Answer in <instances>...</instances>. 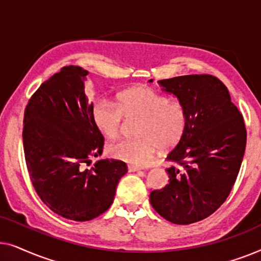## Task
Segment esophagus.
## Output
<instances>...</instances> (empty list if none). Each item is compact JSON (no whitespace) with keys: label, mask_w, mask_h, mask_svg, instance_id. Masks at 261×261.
<instances>
[{"label":"esophagus","mask_w":261,"mask_h":261,"mask_svg":"<svg viewBox=\"0 0 261 261\" xmlns=\"http://www.w3.org/2000/svg\"><path fill=\"white\" fill-rule=\"evenodd\" d=\"M140 170H141L140 167H138V166L128 165V171H129V172H137V171H140Z\"/></svg>","instance_id":"esophagus-1"}]
</instances>
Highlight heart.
I'll return each instance as SVG.
<instances>
[{"instance_id": "b5f03b06", "label": "heart", "mask_w": 261, "mask_h": 261, "mask_svg": "<svg viewBox=\"0 0 261 261\" xmlns=\"http://www.w3.org/2000/svg\"><path fill=\"white\" fill-rule=\"evenodd\" d=\"M91 116L96 128L109 139L119 137L123 117L139 119L135 127L138 138L108 146L113 158L137 166L148 164L158 148L166 152L176 147L185 133L188 121L183 106L170 102L165 95L145 85L119 92L116 105L98 99L92 106Z\"/></svg>"}]
</instances>
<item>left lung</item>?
Masks as SVG:
<instances>
[{"label": "left lung", "mask_w": 261, "mask_h": 261, "mask_svg": "<svg viewBox=\"0 0 261 261\" xmlns=\"http://www.w3.org/2000/svg\"><path fill=\"white\" fill-rule=\"evenodd\" d=\"M152 82V81H149ZM187 112V129L166 156L169 184L149 195L153 209L176 224L198 222L215 213L237 180L246 148L244 117L229 91L212 74L159 81Z\"/></svg>", "instance_id": "1"}]
</instances>
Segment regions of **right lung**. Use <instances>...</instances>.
Here are the masks:
<instances>
[{
    "label": "right lung",
    "mask_w": 261,
    "mask_h": 261,
    "mask_svg": "<svg viewBox=\"0 0 261 261\" xmlns=\"http://www.w3.org/2000/svg\"><path fill=\"white\" fill-rule=\"evenodd\" d=\"M87 70L64 66L32 95L23 115V151L32 184L53 213L90 221L106 212L127 172L124 162L102 159L105 138L84 92Z\"/></svg>",
    "instance_id": "right-lung-1"
}]
</instances>
